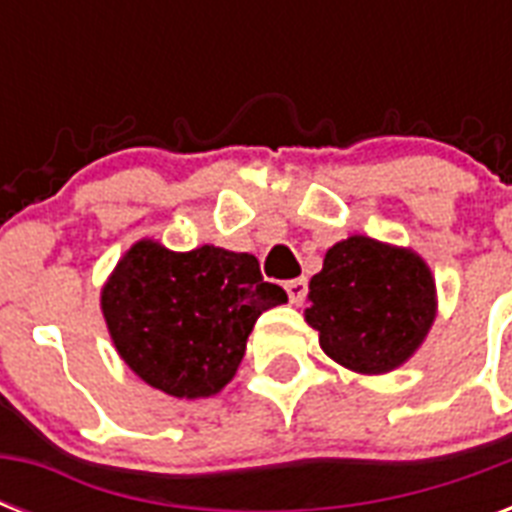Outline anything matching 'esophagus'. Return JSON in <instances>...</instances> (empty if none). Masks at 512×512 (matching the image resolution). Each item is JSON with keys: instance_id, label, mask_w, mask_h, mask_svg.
Wrapping results in <instances>:
<instances>
[{"instance_id": "34e87169", "label": "esophagus", "mask_w": 512, "mask_h": 512, "mask_svg": "<svg viewBox=\"0 0 512 512\" xmlns=\"http://www.w3.org/2000/svg\"><path fill=\"white\" fill-rule=\"evenodd\" d=\"M284 289H287L289 300L295 305H300L305 300V295H308V281L305 279H289L284 281Z\"/></svg>"}]
</instances>
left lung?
I'll use <instances>...</instances> for the list:
<instances>
[{"mask_svg":"<svg viewBox=\"0 0 512 512\" xmlns=\"http://www.w3.org/2000/svg\"><path fill=\"white\" fill-rule=\"evenodd\" d=\"M436 313V279L414 249L353 233L327 249L303 316L332 361L388 374L420 350Z\"/></svg>","mask_w":512,"mask_h":512,"instance_id":"left-lung-1","label":"left lung"}]
</instances>
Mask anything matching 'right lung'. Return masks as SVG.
Instances as JSON below:
<instances>
[{
	"instance_id": "add662e5",
	"label": "right lung",
	"mask_w": 512,
	"mask_h": 512,
	"mask_svg": "<svg viewBox=\"0 0 512 512\" xmlns=\"http://www.w3.org/2000/svg\"><path fill=\"white\" fill-rule=\"evenodd\" d=\"M287 303L255 255L204 244L172 252L135 241L100 289V311L122 361L151 388L196 401L233 380L260 313Z\"/></svg>"
}]
</instances>
